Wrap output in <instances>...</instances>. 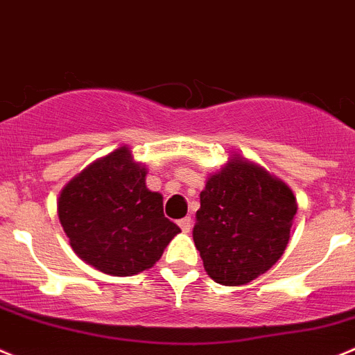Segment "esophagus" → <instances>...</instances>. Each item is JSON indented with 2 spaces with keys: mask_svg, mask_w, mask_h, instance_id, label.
<instances>
[{
  "mask_svg": "<svg viewBox=\"0 0 355 355\" xmlns=\"http://www.w3.org/2000/svg\"><path fill=\"white\" fill-rule=\"evenodd\" d=\"M191 223H193V219H191L190 216H187V218L180 219V221H178V225H180V228L183 232H190L191 230Z\"/></svg>",
  "mask_w": 355,
  "mask_h": 355,
  "instance_id": "esophagus-1",
  "label": "esophagus"
}]
</instances>
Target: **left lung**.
Returning <instances> with one entry per match:
<instances>
[{"label":"left lung","mask_w":355,"mask_h":355,"mask_svg":"<svg viewBox=\"0 0 355 355\" xmlns=\"http://www.w3.org/2000/svg\"><path fill=\"white\" fill-rule=\"evenodd\" d=\"M296 209L288 184L232 157L200 191L193 241L207 275L223 286H241L272 268L288 248Z\"/></svg>","instance_id":"obj_1"}]
</instances>
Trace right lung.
<instances>
[{"instance_id":"add662e5","label":"right lung","mask_w":355,"mask_h":355,"mask_svg":"<svg viewBox=\"0 0 355 355\" xmlns=\"http://www.w3.org/2000/svg\"><path fill=\"white\" fill-rule=\"evenodd\" d=\"M146 167L118 148L83 168L60 191V225L73 251L107 275L151 268L180 226L164 216V198L146 188Z\"/></svg>"}]
</instances>
